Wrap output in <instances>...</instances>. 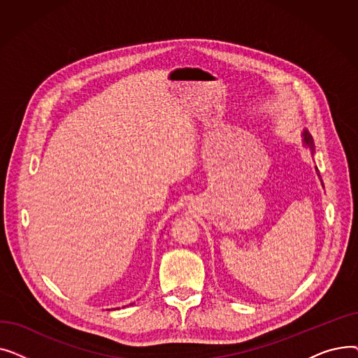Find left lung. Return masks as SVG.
<instances>
[{"label": "left lung", "mask_w": 358, "mask_h": 358, "mask_svg": "<svg viewBox=\"0 0 358 358\" xmlns=\"http://www.w3.org/2000/svg\"><path fill=\"white\" fill-rule=\"evenodd\" d=\"M303 145L306 146V148H309L310 149V152H312V157H313V152H315V145H313V139H312V136H310V134L309 131L305 129L303 130ZM315 169H316V173H317V176H319V171H317V166H315ZM322 182V181H321ZM322 187H324V182H322Z\"/></svg>", "instance_id": "1"}]
</instances>
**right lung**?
Returning <instances> with one entry per match:
<instances>
[{"label": "right lung", "mask_w": 358, "mask_h": 358, "mask_svg": "<svg viewBox=\"0 0 358 358\" xmlns=\"http://www.w3.org/2000/svg\"><path fill=\"white\" fill-rule=\"evenodd\" d=\"M108 310H110V309H108Z\"/></svg>", "instance_id": "add662e5"}]
</instances>
